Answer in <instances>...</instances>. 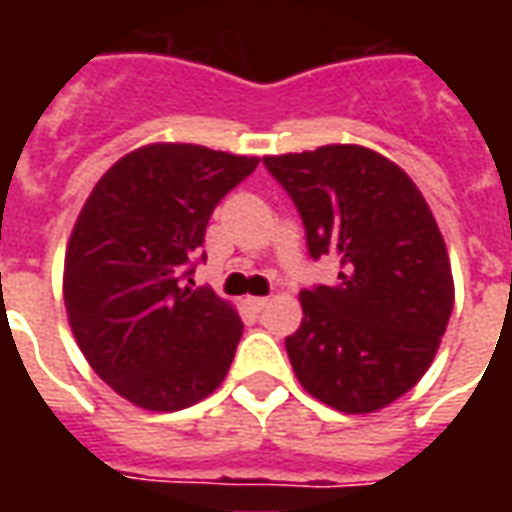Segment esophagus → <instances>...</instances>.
Wrapping results in <instances>:
<instances>
[{
  "label": "esophagus",
  "instance_id": "obj_1",
  "mask_svg": "<svg viewBox=\"0 0 512 512\" xmlns=\"http://www.w3.org/2000/svg\"><path fill=\"white\" fill-rule=\"evenodd\" d=\"M246 304H249V307H252L255 312H260V310H266L268 299L266 296H249V299H246Z\"/></svg>",
  "mask_w": 512,
  "mask_h": 512
}]
</instances>
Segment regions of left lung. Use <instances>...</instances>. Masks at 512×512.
Segmentation results:
<instances>
[{"mask_svg": "<svg viewBox=\"0 0 512 512\" xmlns=\"http://www.w3.org/2000/svg\"><path fill=\"white\" fill-rule=\"evenodd\" d=\"M299 208L310 255L337 257L334 285L301 290L285 340L299 384L345 414H373L428 373L455 301L450 257L422 191L362 145L266 156Z\"/></svg>", "mask_w": 512, "mask_h": 512, "instance_id": "8db88e82", "label": "left lung"}]
</instances>
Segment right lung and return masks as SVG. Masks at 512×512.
Listing matches in <instances>:
<instances>
[{"label": "right lung", "instance_id": "1", "mask_svg": "<svg viewBox=\"0 0 512 512\" xmlns=\"http://www.w3.org/2000/svg\"><path fill=\"white\" fill-rule=\"evenodd\" d=\"M257 161L153 142L106 169L84 202L65 252V310L84 359L128 403L194 406L233 365L238 312L183 279L213 208Z\"/></svg>", "mask_w": 512, "mask_h": 512}]
</instances>
